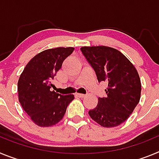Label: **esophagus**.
I'll use <instances>...</instances> for the list:
<instances>
[{
	"instance_id": "esophagus-1",
	"label": "esophagus",
	"mask_w": 159,
	"mask_h": 159,
	"mask_svg": "<svg viewBox=\"0 0 159 159\" xmlns=\"http://www.w3.org/2000/svg\"><path fill=\"white\" fill-rule=\"evenodd\" d=\"M75 95H76V96L80 97V98H84V97H85V95H84V94L76 93V94H75Z\"/></svg>"
}]
</instances>
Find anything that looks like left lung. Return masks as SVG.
Wrapping results in <instances>:
<instances>
[{
  "label": "left lung",
  "instance_id": "obj_1",
  "mask_svg": "<svg viewBox=\"0 0 159 159\" xmlns=\"http://www.w3.org/2000/svg\"><path fill=\"white\" fill-rule=\"evenodd\" d=\"M80 49L95 70L98 81L108 84L107 96L98 99L97 106L88 111L90 117L102 127H117L128 119L140 100L139 73L117 49L107 46H85Z\"/></svg>",
  "mask_w": 159,
  "mask_h": 159
}]
</instances>
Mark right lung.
I'll return each mask as SVG.
<instances>
[{
    "instance_id": "add662e5",
    "label": "right lung",
    "mask_w": 159,
    "mask_h": 159,
    "mask_svg": "<svg viewBox=\"0 0 159 159\" xmlns=\"http://www.w3.org/2000/svg\"><path fill=\"white\" fill-rule=\"evenodd\" d=\"M74 48H56L38 53L25 66L17 83L18 99L24 111L39 127L57 124L64 118L74 95H62L50 88L64 60Z\"/></svg>"
}]
</instances>
